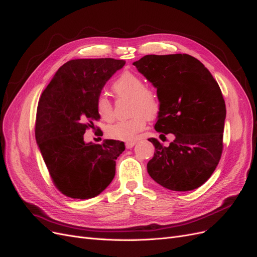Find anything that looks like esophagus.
<instances>
[{
    "label": "esophagus",
    "mask_w": 257,
    "mask_h": 257,
    "mask_svg": "<svg viewBox=\"0 0 257 257\" xmlns=\"http://www.w3.org/2000/svg\"><path fill=\"white\" fill-rule=\"evenodd\" d=\"M136 144H137V142H128L125 144V147L127 148V149H131V148H133Z\"/></svg>",
    "instance_id": "obj_1"
}]
</instances>
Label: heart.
Segmentation results:
<instances>
[{"label": "heart", "instance_id": "b5f03b06", "mask_svg": "<svg viewBox=\"0 0 257 257\" xmlns=\"http://www.w3.org/2000/svg\"><path fill=\"white\" fill-rule=\"evenodd\" d=\"M112 91L118 97L128 98L130 113L127 120L116 121L107 126V135L119 141H134L136 135L142 132L147 119H153L161 111V99L157 92L147 89L143 78L134 73L124 72L112 83ZM96 111L105 121L113 116L112 104L105 95H99L96 99Z\"/></svg>", "mask_w": 257, "mask_h": 257}]
</instances>
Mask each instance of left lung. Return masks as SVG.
<instances>
[{
    "label": "left lung",
    "mask_w": 257,
    "mask_h": 257,
    "mask_svg": "<svg viewBox=\"0 0 257 257\" xmlns=\"http://www.w3.org/2000/svg\"><path fill=\"white\" fill-rule=\"evenodd\" d=\"M161 99L155 123L160 136L173 134L168 147H155L148 174L164 188L186 192L203 185L219 164L226 107L219 84L200 61L189 54H148L134 62Z\"/></svg>",
    "instance_id": "8db88e82"
}]
</instances>
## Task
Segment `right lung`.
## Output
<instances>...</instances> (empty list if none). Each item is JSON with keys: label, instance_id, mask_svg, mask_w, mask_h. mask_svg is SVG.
Masks as SVG:
<instances>
[{"label": "right lung", "instance_id": "obj_1", "mask_svg": "<svg viewBox=\"0 0 257 257\" xmlns=\"http://www.w3.org/2000/svg\"><path fill=\"white\" fill-rule=\"evenodd\" d=\"M125 61L77 59L62 65L38 102L35 137L54 185L71 198L97 196L110 184L123 142L84 143L85 130L100 116L96 99Z\"/></svg>", "mask_w": 257, "mask_h": 257}]
</instances>
